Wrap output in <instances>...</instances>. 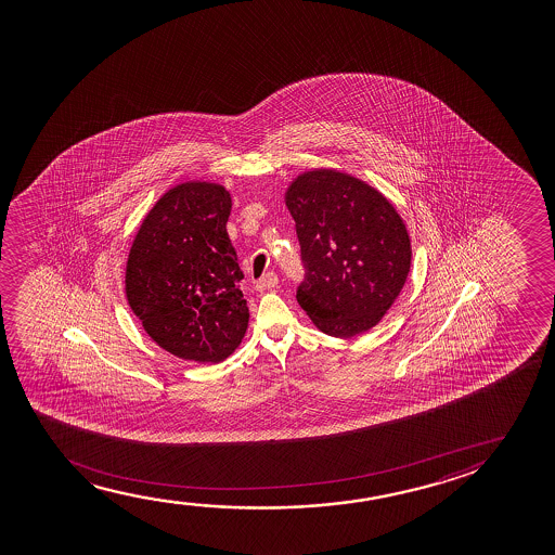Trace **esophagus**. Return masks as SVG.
Here are the masks:
<instances>
[{
  "label": "esophagus",
  "mask_w": 555,
  "mask_h": 555,
  "mask_svg": "<svg viewBox=\"0 0 555 555\" xmlns=\"http://www.w3.org/2000/svg\"><path fill=\"white\" fill-rule=\"evenodd\" d=\"M279 284V276L274 273H267L256 282V288L258 292H267V289H273Z\"/></svg>",
  "instance_id": "obj_1"
}]
</instances>
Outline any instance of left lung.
Returning a JSON list of instances; mask_svg holds the SVG:
<instances>
[{
	"mask_svg": "<svg viewBox=\"0 0 555 555\" xmlns=\"http://www.w3.org/2000/svg\"><path fill=\"white\" fill-rule=\"evenodd\" d=\"M284 203L307 269L297 304L312 324L341 339L377 326L410 274V233L395 205L335 168L296 176Z\"/></svg>",
	"mask_w": 555,
	"mask_h": 555,
	"instance_id": "1",
	"label": "left lung"
}]
</instances>
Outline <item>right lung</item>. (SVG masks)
I'll use <instances>...</instances> for the list:
<instances>
[{
	"mask_svg": "<svg viewBox=\"0 0 555 555\" xmlns=\"http://www.w3.org/2000/svg\"><path fill=\"white\" fill-rule=\"evenodd\" d=\"M231 193L176 183L145 214L130 244L125 294L145 334L175 357L221 362L243 341L250 312L229 241Z\"/></svg>",
	"mask_w": 555,
	"mask_h": 555,
	"instance_id": "obj_1",
	"label": "right lung"
}]
</instances>
